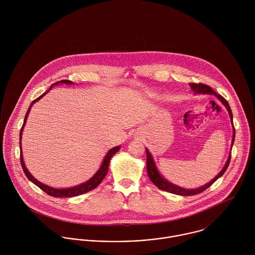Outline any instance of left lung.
Returning a JSON list of instances; mask_svg holds the SVG:
<instances>
[{
    "label": "left lung",
    "instance_id": "8db88e82",
    "mask_svg": "<svg viewBox=\"0 0 255 255\" xmlns=\"http://www.w3.org/2000/svg\"><path fill=\"white\" fill-rule=\"evenodd\" d=\"M189 86L191 87L192 91L194 94H207V95H214L219 101L226 107V109L228 111L229 115H230V118H231V122H232V126H233V139H232V146L231 148L234 145V141H235V135H236V130H235V127H234V124H233V114H232V110L230 108V105L229 103L227 102V100L225 98H223L221 95L217 94L211 87L205 85V84H195V83H190ZM146 151V166H147V174H148V177L150 179V181L153 182L158 188L162 189V190H165V191H168V192H171V193H174V194H178V195H182V196H190V195H195V194H198L202 191H204L205 189H207L212 183L216 182L218 180L219 178H221L224 173L226 172L229 164H230V161H231V152H230V155L227 159V162L225 164V166L223 167V169L220 171L218 175L212 179L209 182H207L206 184L198 187V188H192V189H188V188H184L182 186H179L173 182H169L168 180H166L162 175L161 173L159 172V170L157 169V166L155 164V161L151 155V153L148 151V149L145 148Z\"/></svg>",
    "mask_w": 255,
    "mask_h": 255
}]
</instances>
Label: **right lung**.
Wrapping results in <instances>:
<instances>
[{
  "instance_id": "obj_1",
  "label": "right lung",
  "mask_w": 255,
  "mask_h": 255,
  "mask_svg": "<svg viewBox=\"0 0 255 255\" xmlns=\"http://www.w3.org/2000/svg\"><path fill=\"white\" fill-rule=\"evenodd\" d=\"M59 84H67V85H72L74 84V82L71 81V80H68V79H64V80H61V81H58L54 84L51 85L50 89L47 90L46 92H44L41 96H39L37 99H35L29 106V108L26 112V115H25V118H24V122H23V125H22V128L20 129V133H19V147H20V163H21V167H22V170L25 174V176L27 177V179L30 181V182H33L34 184H36L37 186L39 188H41L42 190H44L47 194L51 195V196H54V197H73V196H77V195H80V194H83L85 192H88L94 188H96L99 183L103 181V179L105 178V176L107 175L108 173V169H109L110 160L111 158L120 150L121 146H116L112 149H110L109 151L107 152V154L105 155L104 159H103V162L100 166V168L98 169V171L86 182H82L78 185H75V186H72V187H68V188H55V187H52L50 185H47L43 182H39L38 180H36L30 173L29 171L27 170V168L25 167V164H24V160H23V156H22V149H21V138H22V131H23V128H24V126L26 124V121H27V118H28V115L30 113V110L32 108L33 104L36 103L37 101H39L43 96H45L51 89L52 87H54L55 85H59Z\"/></svg>"
}]
</instances>
